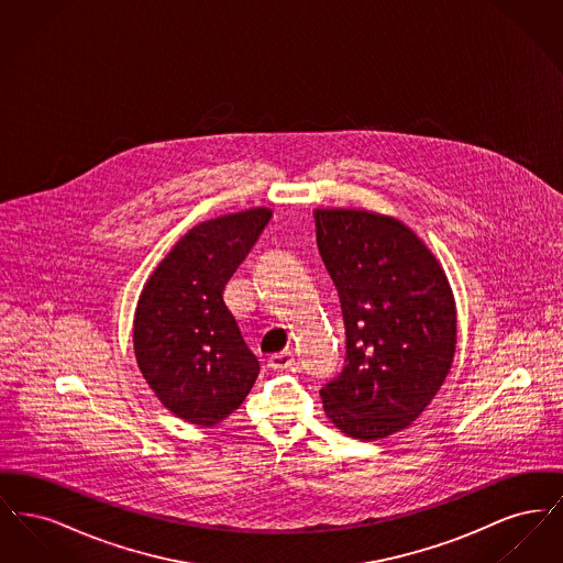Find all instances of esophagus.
<instances>
[{"mask_svg": "<svg viewBox=\"0 0 563 563\" xmlns=\"http://www.w3.org/2000/svg\"><path fill=\"white\" fill-rule=\"evenodd\" d=\"M295 365L294 352L285 350V352H278V354H272L268 358L269 369L274 372H283V369H291Z\"/></svg>", "mask_w": 563, "mask_h": 563, "instance_id": "34e87169", "label": "esophagus"}]
</instances>
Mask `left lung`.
<instances>
[{
  "mask_svg": "<svg viewBox=\"0 0 563 563\" xmlns=\"http://www.w3.org/2000/svg\"><path fill=\"white\" fill-rule=\"evenodd\" d=\"M314 219L346 324V365L322 386V407L349 437L384 439L427 409L452 369L454 294L399 219L356 209H317Z\"/></svg>",
  "mask_w": 563,
  "mask_h": 563,
  "instance_id": "obj_1",
  "label": "left lung"
}]
</instances>
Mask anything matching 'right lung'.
Returning a JSON list of instances; mask_svg holds the SVG:
<instances>
[{"label": "right lung", "mask_w": 563, "mask_h": 563, "mask_svg": "<svg viewBox=\"0 0 563 563\" xmlns=\"http://www.w3.org/2000/svg\"><path fill=\"white\" fill-rule=\"evenodd\" d=\"M266 207L194 225L145 283L134 310L136 365L162 405L198 427L241 407L260 361L242 340L223 289L268 225Z\"/></svg>", "instance_id": "1"}]
</instances>
